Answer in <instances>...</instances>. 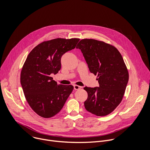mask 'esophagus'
<instances>
[{
  "instance_id": "obj_1",
  "label": "esophagus",
  "mask_w": 150,
  "mask_h": 150,
  "mask_svg": "<svg viewBox=\"0 0 150 150\" xmlns=\"http://www.w3.org/2000/svg\"><path fill=\"white\" fill-rule=\"evenodd\" d=\"M74 90H78L82 89L83 87H81V86H79V85H74Z\"/></svg>"
}]
</instances>
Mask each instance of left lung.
<instances>
[{
	"label": "left lung",
	"instance_id": "1",
	"mask_svg": "<svg viewBox=\"0 0 150 150\" xmlns=\"http://www.w3.org/2000/svg\"><path fill=\"white\" fill-rule=\"evenodd\" d=\"M79 49L90 71L97 75L99 87L83 89L88 93L84 102L88 112L98 116L112 113L120 103L129 80L123 59L112 45L94 39H82L76 47Z\"/></svg>",
	"mask_w": 150,
	"mask_h": 150
}]
</instances>
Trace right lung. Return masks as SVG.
Segmentation results:
<instances>
[{
  "mask_svg": "<svg viewBox=\"0 0 150 150\" xmlns=\"http://www.w3.org/2000/svg\"><path fill=\"white\" fill-rule=\"evenodd\" d=\"M79 38H55L35 47L28 55L21 73V84L31 109L40 116L57 114L73 91L71 85H59L51 77L61 68L63 54L75 48Z\"/></svg>",
  "mask_w": 150,
  "mask_h": 150,
  "instance_id": "1",
  "label": "right lung"
}]
</instances>
